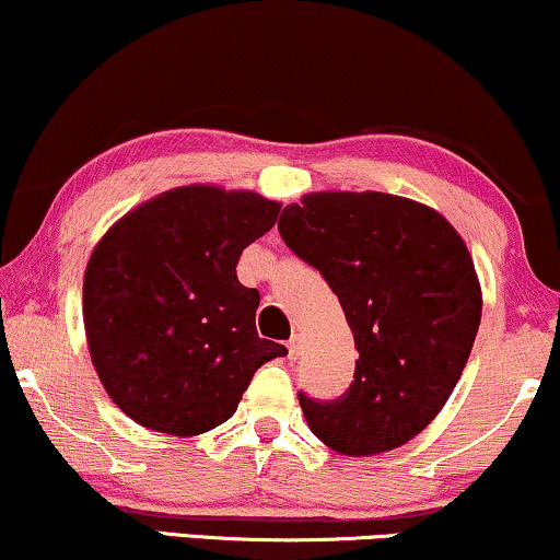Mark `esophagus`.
<instances>
[{"label":"esophagus","mask_w":560,"mask_h":560,"mask_svg":"<svg viewBox=\"0 0 560 560\" xmlns=\"http://www.w3.org/2000/svg\"><path fill=\"white\" fill-rule=\"evenodd\" d=\"M287 349H289V359H296V357H300V351H302V338L296 336V332H294L292 338H289Z\"/></svg>","instance_id":"esophagus-1"}]
</instances>
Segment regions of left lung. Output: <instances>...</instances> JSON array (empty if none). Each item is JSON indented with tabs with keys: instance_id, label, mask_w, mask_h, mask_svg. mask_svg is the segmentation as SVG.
I'll return each mask as SVG.
<instances>
[{
	"instance_id": "1",
	"label": "left lung",
	"mask_w": 560,
	"mask_h": 560,
	"mask_svg": "<svg viewBox=\"0 0 560 560\" xmlns=\"http://www.w3.org/2000/svg\"><path fill=\"white\" fill-rule=\"evenodd\" d=\"M289 250L341 302L359 359L336 400L300 393L313 434L341 455H377L434 421L480 325L476 266L455 228L410 198L310 194L281 211Z\"/></svg>"
}]
</instances>
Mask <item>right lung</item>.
<instances>
[{
  "label": "right lung",
  "mask_w": 560,
  "mask_h": 560,
  "mask_svg": "<svg viewBox=\"0 0 560 560\" xmlns=\"http://www.w3.org/2000/svg\"><path fill=\"white\" fill-rule=\"evenodd\" d=\"M250 190L186 186L105 232L84 271V330L110 400L141 427L196 436L237 410L260 364L287 349L256 330L258 289L237 260L276 224Z\"/></svg>",
  "instance_id": "obj_1"
}]
</instances>
